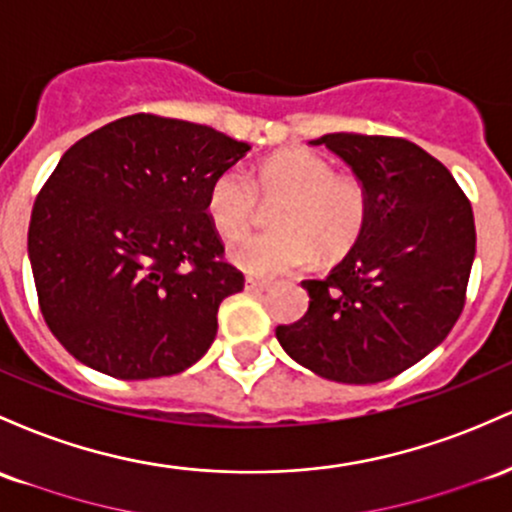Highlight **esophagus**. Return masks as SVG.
<instances>
[{"label": "esophagus", "instance_id": "1", "mask_svg": "<svg viewBox=\"0 0 512 512\" xmlns=\"http://www.w3.org/2000/svg\"><path fill=\"white\" fill-rule=\"evenodd\" d=\"M245 289L250 291V294H262V291H269V289H272V282H267V279L247 277V279H245Z\"/></svg>", "mask_w": 512, "mask_h": 512}]
</instances>
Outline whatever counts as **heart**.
<instances>
[{"label": "heart", "mask_w": 512, "mask_h": 512, "mask_svg": "<svg viewBox=\"0 0 512 512\" xmlns=\"http://www.w3.org/2000/svg\"><path fill=\"white\" fill-rule=\"evenodd\" d=\"M257 194H284L272 213L277 230L245 240L233 250V262L255 277H277L311 265L316 255L333 262L362 238L369 199L362 182L335 174L333 165L311 150L291 148L269 155L250 179L238 170H223L206 192V216L216 233L240 240L255 218Z\"/></svg>", "instance_id": "obj_1"}]
</instances>
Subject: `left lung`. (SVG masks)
I'll use <instances>...</instances> for the list:
<instances>
[{"instance_id":"1","label":"left lung","mask_w":512,"mask_h":512,"mask_svg":"<svg viewBox=\"0 0 512 512\" xmlns=\"http://www.w3.org/2000/svg\"><path fill=\"white\" fill-rule=\"evenodd\" d=\"M350 167L369 199L362 238L325 279L301 282L308 311L279 325L296 364L340 384H376L430 355L457 323L476 255L471 204L406 138L328 133L311 140Z\"/></svg>"}]
</instances>
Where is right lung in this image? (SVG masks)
<instances>
[{
	"label": "right lung",
	"instance_id": "1",
	"mask_svg": "<svg viewBox=\"0 0 512 512\" xmlns=\"http://www.w3.org/2000/svg\"><path fill=\"white\" fill-rule=\"evenodd\" d=\"M250 145L216 128L123 116L77 140L33 204L28 260L50 333L116 379L184 372L245 277L223 262L206 192Z\"/></svg>",
	"mask_w": 512,
	"mask_h": 512
}]
</instances>
